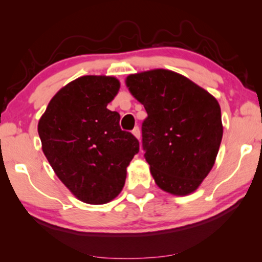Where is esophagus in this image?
Wrapping results in <instances>:
<instances>
[{"instance_id": "esophagus-1", "label": "esophagus", "mask_w": 262, "mask_h": 262, "mask_svg": "<svg viewBox=\"0 0 262 262\" xmlns=\"http://www.w3.org/2000/svg\"><path fill=\"white\" fill-rule=\"evenodd\" d=\"M132 134L135 135L136 138L139 139V138H141V128H139L138 126H136L134 130H132Z\"/></svg>"}]
</instances>
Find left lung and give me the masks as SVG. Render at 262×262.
<instances>
[{"label":"left lung","instance_id":"1","mask_svg":"<svg viewBox=\"0 0 262 262\" xmlns=\"http://www.w3.org/2000/svg\"><path fill=\"white\" fill-rule=\"evenodd\" d=\"M126 84L148 113L142 123V146L156 185L177 195L194 192L220 150V103L205 89L169 70L130 75Z\"/></svg>","mask_w":262,"mask_h":262}]
</instances>
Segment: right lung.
<instances>
[{"instance_id":"right-lung-1","label":"right lung","mask_w":262,"mask_h":262,"mask_svg":"<svg viewBox=\"0 0 262 262\" xmlns=\"http://www.w3.org/2000/svg\"><path fill=\"white\" fill-rule=\"evenodd\" d=\"M110 76H82L60 89L38 124L42 151L59 180L83 203L106 204L121 192L139 142L107 108L119 91Z\"/></svg>"}]
</instances>
